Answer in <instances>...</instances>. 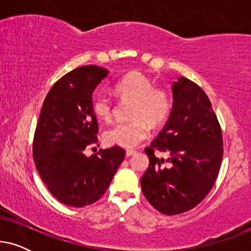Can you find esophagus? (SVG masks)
Returning <instances> with one entry per match:
<instances>
[{
  "instance_id": "esophagus-1",
  "label": "esophagus",
  "mask_w": 251,
  "mask_h": 251,
  "mask_svg": "<svg viewBox=\"0 0 251 251\" xmlns=\"http://www.w3.org/2000/svg\"><path fill=\"white\" fill-rule=\"evenodd\" d=\"M133 154H136V151L133 150H126V156H131Z\"/></svg>"
}]
</instances>
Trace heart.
Instances as JSON below:
<instances>
[{"label": "heart", "instance_id": "1", "mask_svg": "<svg viewBox=\"0 0 251 251\" xmlns=\"http://www.w3.org/2000/svg\"><path fill=\"white\" fill-rule=\"evenodd\" d=\"M114 92L123 100L132 101L129 122L120 123L105 132V142L111 146L133 149L150 136V126H159L169 114L171 101L168 92L154 88L150 77L131 72L114 85ZM94 112L99 119L109 121L113 104L107 96L98 95L94 99Z\"/></svg>", "mask_w": 251, "mask_h": 251}]
</instances>
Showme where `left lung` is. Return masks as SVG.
I'll return each instance as SVG.
<instances>
[{
    "label": "left lung",
    "instance_id": "1",
    "mask_svg": "<svg viewBox=\"0 0 251 251\" xmlns=\"http://www.w3.org/2000/svg\"><path fill=\"white\" fill-rule=\"evenodd\" d=\"M173 109L163 129L145 149L150 166L140 179L147 201L164 215L188 211L214 186L223 159V137L205 92L188 78L173 83ZM170 154L168 167L153 150Z\"/></svg>",
    "mask_w": 251,
    "mask_h": 251
}]
</instances>
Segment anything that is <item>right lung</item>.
Masks as SVG:
<instances>
[{
  "mask_svg": "<svg viewBox=\"0 0 251 251\" xmlns=\"http://www.w3.org/2000/svg\"><path fill=\"white\" fill-rule=\"evenodd\" d=\"M109 72L95 65L75 68L50 89L44 99L33 144V157L50 193L61 203L85 207L99 200L125 159L113 146L87 156L97 144L98 125L92 94Z\"/></svg>",
  "mask_w": 251,
  "mask_h": 251,
  "instance_id": "obj_1",
  "label": "right lung"
}]
</instances>
